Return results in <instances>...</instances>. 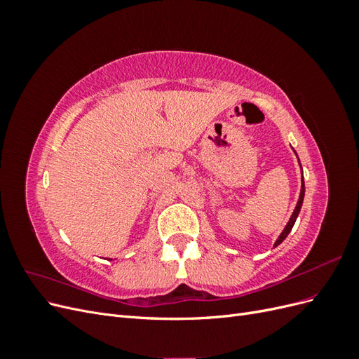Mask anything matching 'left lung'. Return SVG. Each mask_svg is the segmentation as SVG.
<instances>
[{
	"label": "left lung",
	"instance_id": "8db88e82",
	"mask_svg": "<svg viewBox=\"0 0 359 359\" xmlns=\"http://www.w3.org/2000/svg\"><path fill=\"white\" fill-rule=\"evenodd\" d=\"M299 166H301V163H299ZM302 170V169H301ZM304 193H306V187H304V178H302V186H301V193H299V199H298V203H297V206H295V211L292 212V215H290V220H289V223L286 224V227L283 229V232L280 233V236L277 238V241H276V244H274V247H277L278 244H281L285 241V238L289 235V232L292 231V227H293V224H295V222H297V217H298V214H299V211H301V206H302V201H304Z\"/></svg>",
	"mask_w": 359,
	"mask_h": 359
}]
</instances>
